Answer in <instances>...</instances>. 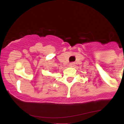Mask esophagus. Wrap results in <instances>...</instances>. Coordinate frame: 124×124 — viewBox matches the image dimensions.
<instances>
[{
	"mask_svg": "<svg viewBox=\"0 0 124 124\" xmlns=\"http://www.w3.org/2000/svg\"><path fill=\"white\" fill-rule=\"evenodd\" d=\"M74 65H75V63H74L73 62H72V63H70V64H69V66H70V67H73Z\"/></svg>",
	"mask_w": 124,
	"mask_h": 124,
	"instance_id": "esophagus-1",
	"label": "esophagus"
}]
</instances>
